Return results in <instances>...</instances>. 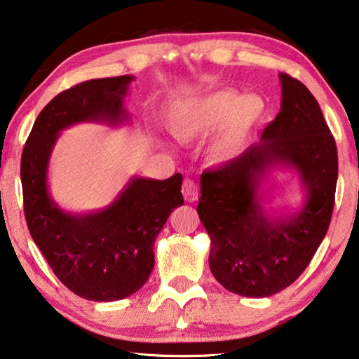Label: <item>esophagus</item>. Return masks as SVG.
<instances>
[{"mask_svg": "<svg viewBox=\"0 0 359 359\" xmlns=\"http://www.w3.org/2000/svg\"><path fill=\"white\" fill-rule=\"evenodd\" d=\"M182 195H184V200L186 201H195L198 198V189H197V184L192 180L186 178L184 181H182V189H181Z\"/></svg>", "mask_w": 359, "mask_h": 359, "instance_id": "34e87169", "label": "esophagus"}]
</instances>
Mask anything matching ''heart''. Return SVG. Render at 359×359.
I'll return each mask as SVG.
<instances>
[{
    "label": "heart",
    "instance_id": "heart-1",
    "mask_svg": "<svg viewBox=\"0 0 359 359\" xmlns=\"http://www.w3.org/2000/svg\"><path fill=\"white\" fill-rule=\"evenodd\" d=\"M266 114L259 95L242 97L233 90H219L181 106L168 118V130L181 144H191L220 131L208 150L215 164L231 161L245 148Z\"/></svg>",
    "mask_w": 359,
    "mask_h": 359
}]
</instances>
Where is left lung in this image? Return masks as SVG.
Returning a JSON list of instances; mask_svg holds the SVG:
<instances>
[{
    "mask_svg": "<svg viewBox=\"0 0 359 359\" xmlns=\"http://www.w3.org/2000/svg\"><path fill=\"white\" fill-rule=\"evenodd\" d=\"M281 111L259 144L201 175L197 212L211 238L209 267L243 297H270L299 278L328 231L337 150L320 106L305 84L280 73ZM273 168L295 170L306 201L295 213L263 208L260 186Z\"/></svg>",
    "mask_w": 359,
    "mask_h": 359,
    "instance_id": "obj_1",
    "label": "left lung"
}]
</instances>
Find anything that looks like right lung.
I'll list each match as a JSON object with an SVG mask.
<instances>
[{"instance_id": "obj_1", "label": "right lung", "mask_w": 359, "mask_h": 359, "mask_svg": "<svg viewBox=\"0 0 359 359\" xmlns=\"http://www.w3.org/2000/svg\"><path fill=\"white\" fill-rule=\"evenodd\" d=\"M131 81V74L90 79L59 93L39 114L22 154L29 233L54 275L86 300L116 302L137 292L154 267V241L173 209L184 205L180 173L164 181L133 177L95 212H67L51 197L48 165L60 131L86 121L125 123Z\"/></svg>"}]
</instances>
